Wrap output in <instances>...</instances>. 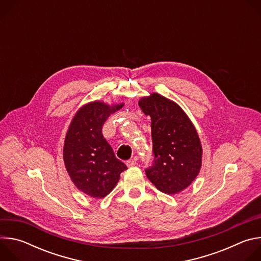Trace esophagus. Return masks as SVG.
<instances>
[{"label":"esophagus","instance_id":"esophagus-1","mask_svg":"<svg viewBox=\"0 0 261 261\" xmlns=\"http://www.w3.org/2000/svg\"><path fill=\"white\" fill-rule=\"evenodd\" d=\"M135 164H136V160L135 159H130V160L126 161V165L128 167H133V166H135Z\"/></svg>","mask_w":261,"mask_h":261}]
</instances>
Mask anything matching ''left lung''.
I'll return each instance as SVG.
<instances>
[{
	"mask_svg": "<svg viewBox=\"0 0 261 261\" xmlns=\"http://www.w3.org/2000/svg\"><path fill=\"white\" fill-rule=\"evenodd\" d=\"M138 105L152 120L154 163L145 174L159 191L177 194L200 171L202 146L198 133L181 107L158 93L141 97Z\"/></svg>",
	"mask_w": 261,
	"mask_h": 261,
	"instance_id": "1",
	"label": "left lung"
}]
</instances>
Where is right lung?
I'll list each match as a JSON object with an SVG mask.
<instances>
[{
    "label": "right lung",
    "instance_id": "1",
    "mask_svg": "<svg viewBox=\"0 0 261 261\" xmlns=\"http://www.w3.org/2000/svg\"><path fill=\"white\" fill-rule=\"evenodd\" d=\"M124 103L92 101L74 115L66 133L63 159L75 187L93 198H103L115 189L127 166L117 159L102 135V126Z\"/></svg>",
    "mask_w": 261,
    "mask_h": 261
}]
</instances>
